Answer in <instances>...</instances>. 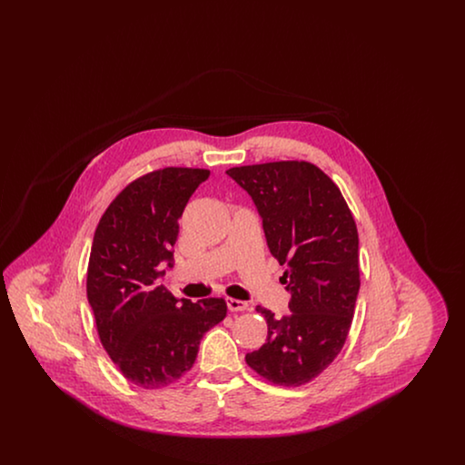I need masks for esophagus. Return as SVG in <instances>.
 I'll return each instance as SVG.
<instances>
[{"mask_svg": "<svg viewBox=\"0 0 465 465\" xmlns=\"http://www.w3.org/2000/svg\"><path fill=\"white\" fill-rule=\"evenodd\" d=\"M226 307L230 312H243V310L249 309V305L245 302L235 300V298H226Z\"/></svg>", "mask_w": 465, "mask_h": 465, "instance_id": "esophagus-1", "label": "esophagus"}]
</instances>
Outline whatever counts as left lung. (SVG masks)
<instances>
[{
	"mask_svg": "<svg viewBox=\"0 0 465 465\" xmlns=\"http://www.w3.org/2000/svg\"><path fill=\"white\" fill-rule=\"evenodd\" d=\"M251 195L272 256L286 265L281 282L291 292L288 315L266 319L268 336L245 362L275 385L300 387L340 354L354 317L359 237L340 188L317 165L282 160L228 169Z\"/></svg>",
	"mask_w": 465,
	"mask_h": 465,
	"instance_id": "obj_1",
	"label": "left lung"
}]
</instances>
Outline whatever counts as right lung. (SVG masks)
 I'll return each mask as SVG.
<instances>
[{
    "instance_id": "right-lung-1",
    "label": "right lung",
    "mask_w": 465,
    "mask_h": 465,
    "mask_svg": "<svg viewBox=\"0 0 465 465\" xmlns=\"http://www.w3.org/2000/svg\"><path fill=\"white\" fill-rule=\"evenodd\" d=\"M207 169L165 167L137 177L94 233L87 298L104 351L122 375L160 389L192 370L202 336L226 317L223 298L177 300L160 284L173 266L179 218Z\"/></svg>"
}]
</instances>
